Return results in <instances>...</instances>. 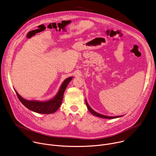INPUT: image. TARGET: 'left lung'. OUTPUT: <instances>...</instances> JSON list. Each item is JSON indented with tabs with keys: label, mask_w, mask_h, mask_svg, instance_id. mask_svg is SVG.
Here are the masks:
<instances>
[{
	"label": "left lung",
	"mask_w": 156,
	"mask_h": 156,
	"mask_svg": "<svg viewBox=\"0 0 156 156\" xmlns=\"http://www.w3.org/2000/svg\"><path fill=\"white\" fill-rule=\"evenodd\" d=\"M86 106H87V108H88L89 111H90V112L92 114H93V115H96V116H97V117H101V118H104V119H115V118H118V117H121V116L108 117V116H105V115H102V114H98V113L96 112L95 111H94V110H93V109L90 107V105H88V104H87V102H86Z\"/></svg>",
	"instance_id": "1"
}]
</instances>
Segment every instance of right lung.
Masks as SVG:
<instances>
[{"label":"right lung","instance_id":"obj_1","mask_svg":"<svg viewBox=\"0 0 156 156\" xmlns=\"http://www.w3.org/2000/svg\"><path fill=\"white\" fill-rule=\"evenodd\" d=\"M72 77L66 78L62 83L58 91V93L55 96V98L46 102L27 101L21 97L16 91L15 92L20 101L28 109L39 114H50L56 112L60 107L62 102L63 96L65 89L70 81L72 80Z\"/></svg>","mask_w":156,"mask_h":156}]
</instances>
